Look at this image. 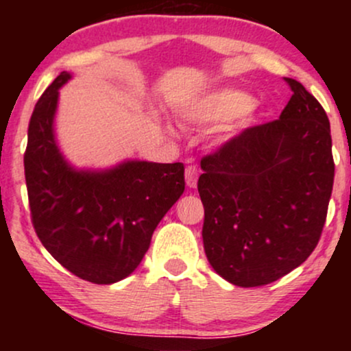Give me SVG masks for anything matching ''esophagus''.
Listing matches in <instances>:
<instances>
[{
	"label": "esophagus",
	"mask_w": 351,
	"mask_h": 351,
	"mask_svg": "<svg viewBox=\"0 0 351 351\" xmlns=\"http://www.w3.org/2000/svg\"><path fill=\"white\" fill-rule=\"evenodd\" d=\"M184 176H186L188 186L189 188H196V184H198L199 171H198V168L195 167V165H191V167L186 168V171H184Z\"/></svg>",
	"instance_id": "1"
}]
</instances>
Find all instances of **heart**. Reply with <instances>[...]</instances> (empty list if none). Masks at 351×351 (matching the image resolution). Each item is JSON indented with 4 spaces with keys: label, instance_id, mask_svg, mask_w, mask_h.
I'll list each match as a JSON object with an SVG mask.
<instances>
[{
    "label": "heart",
    "instance_id": "b5f03b06",
    "mask_svg": "<svg viewBox=\"0 0 351 351\" xmlns=\"http://www.w3.org/2000/svg\"><path fill=\"white\" fill-rule=\"evenodd\" d=\"M247 92L237 88H217L204 94L203 97L183 112L184 120L196 125H217L232 119H249L254 115L256 106Z\"/></svg>",
    "mask_w": 351,
    "mask_h": 351
}]
</instances>
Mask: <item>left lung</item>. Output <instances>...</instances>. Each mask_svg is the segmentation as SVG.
<instances>
[{
    "label": "left lung",
    "instance_id": "1",
    "mask_svg": "<svg viewBox=\"0 0 351 351\" xmlns=\"http://www.w3.org/2000/svg\"><path fill=\"white\" fill-rule=\"evenodd\" d=\"M280 119L201 160L203 244L211 267L259 287L299 267L320 239L335 165L324 107L295 79Z\"/></svg>",
    "mask_w": 351,
    "mask_h": 351
}]
</instances>
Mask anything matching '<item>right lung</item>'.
Returning a JSON list of instances; mask_svg holds the SVG:
<instances>
[{
  "label": "right lung",
  "instance_id": "obj_1",
  "mask_svg": "<svg viewBox=\"0 0 351 351\" xmlns=\"http://www.w3.org/2000/svg\"><path fill=\"white\" fill-rule=\"evenodd\" d=\"M60 72L36 104L24 153L36 234L60 265L94 284H115L138 267L152 234L184 191L183 163L123 160L77 168L60 152L54 120Z\"/></svg>",
  "mask_w": 351,
  "mask_h": 351
}]
</instances>
